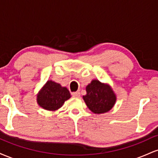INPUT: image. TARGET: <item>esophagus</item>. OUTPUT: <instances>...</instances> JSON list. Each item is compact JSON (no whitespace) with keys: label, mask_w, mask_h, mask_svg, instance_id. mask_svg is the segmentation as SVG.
Wrapping results in <instances>:
<instances>
[{"label":"esophagus","mask_w":158,"mask_h":158,"mask_svg":"<svg viewBox=\"0 0 158 158\" xmlns=\"http://www.w3.org/2000/svg\"><path fill=\"white\" fill-rule=\"evenodd\" d=\"M72 96L74 97H80V92L79 91L73 92V93H72Z\"/></svg>","instance_id":"obj_1"}]
</instances>
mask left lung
Here are the masks:
<instances>
[{
  "instance_id": "left-lung-1",
  "label": "left lung",
  "mask_w": 158,
  "mask_h": 158,
  "mask_svg": "<svg viewBox=\"0 0 158 158\" xmlns=\"http://www.w3.org/2000/svg\"><path fill=\"white\" fill-rule=\"evenodd\" d=\"M86 95L83 99L87 106L95 114H103L109 111L115 104L117 97L110 85L92 80L86 87Z\"/></svg>"
}]
</instances>
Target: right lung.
I'll return each instance as SVG.
<instances>
[{"mask_svg":"<svg viewBox=\"0 0 158 158\" xmlns=\"http://www.w3.org/2000/svg\"><path fill=\"white\" fill-rule=\"evenodd\" d=\"M70 97L68 88L49 80L38 94L37 102L44 109L54 111L60 108Z\"/></svg>","mask_w":158,"mask_h":158,"instance_id":"add662e5","label":"right lung"}]
</instances>
